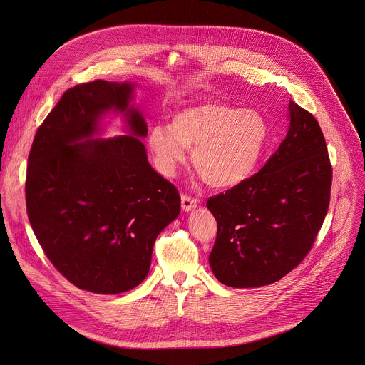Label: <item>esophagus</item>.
<instances>
[{"mask_svg":"<svg viewBox=\"0 0 365 365\" xmlns=\"http://www.w3.org/2000/svg\"><path fill=\"white\" fill-rule=\"evenodd\" d=\"M196 206H197V200L196 199H192L190 196H186V195L182 196V209L185 212H190V210L196 209Z\"/></svg>","mask_w":365,"mask_h":365,"instance_id":"1","label":"esophagus"}]
</instances>
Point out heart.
I'll return each mask as SVG.
<instances>
[{
	"label": "heart",
	"instance_id": "obj_1",
	"mask_svg": "<svg viewBox=\"0 0 365 365\" xmlns=\"http://www.w3.org/2000/svg\"><path fill=\"white\" fill-rule=\"evenodd\" d=\"M267 140L269 125L257 110L205 102L178 110L170 126H153L148 145L163 175L170 176L195 149L200 178L212 187L232 189L255 173Z\"/></svg>",
	"mask_w": 365,
	"mask_h": 365
}]
</instances>
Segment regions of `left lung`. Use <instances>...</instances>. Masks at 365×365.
I'll list each match as a JSON object with an SVG mask.
<instances>
[{
  "mask_svg": "<svg viewBox=\"0 0 365 365\" xmlns=\"http://www.w3.org/2000/svg\"><path fill=\"white\" fill-rule=\"evenodd\" d=\"M333 170L314 116L289 103V129L266 165L242 185L207 200L217 222L209 256L225 286L279 282L306 257L324 222Z\"/></svg>",
  "mask_w": 365,
  "mask_h": 365,
  "instance_id": "8db88e82",
  "label": "left lung"
}]
</instances>
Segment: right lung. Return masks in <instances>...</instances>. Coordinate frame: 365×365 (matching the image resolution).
Instances as JSON below:
<instances>
[{
    "mask_svg": "<svg viewBox=\"0 0 365 365\" xmlns=\"http://www.w3.org/2000/svg\"><path fill=\"white\" fill-rule=\"evenodd\" d=\"M135 82L68 89L36 130L26 169V212L46 257L76 287L119 294L149 273L159 233L180 213L176 187L152 169ZM128 135L96 138L105 115Z\"/></svg>",
    "mask_w": 365,
    "mask_h": 365,
    "instance_id": "right-lung-1",
    "label": "right lung"
}]
</instances>
